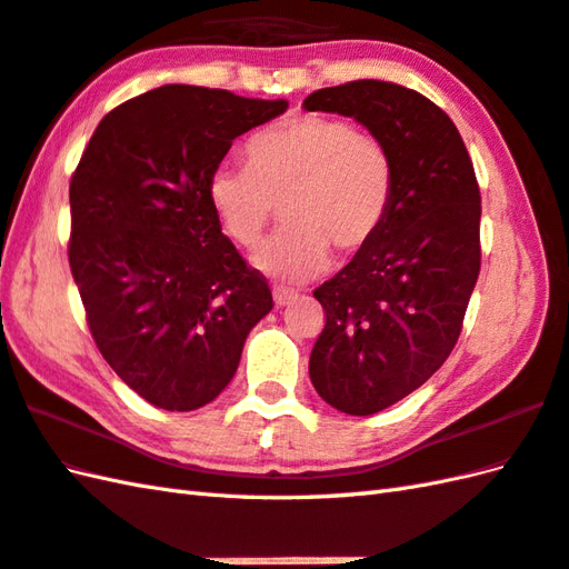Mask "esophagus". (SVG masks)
<instances>
[{"label":"esophagus","instance_id":"obj_1","mask_svg":"<svg viewBox=\"0 0 569 569\" xmlns=\"http://www.w3.org/2000/svg\"><path fill=\"white\" fill-rule=\"evenodd\" d=\"M293 298H296L293 291H286V288H273V300H276L278 308L293 303Z\"/></svg>","mask_w":569,"mask_h":569}]
</instances>
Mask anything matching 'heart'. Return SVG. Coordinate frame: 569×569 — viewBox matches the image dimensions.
Returning <instances> with one entry per match:
<instances>
[{
    "instance_id": "1",
    "label": "heart",
    "mask_w": 569,
    "mask_h": 569,
    "mask_svg": "<svg viewBox=\"0 0 569 569\" xmlns=\"http://www.w3.org/2000/svg\"><path fill=\"white\" fill-rule=\"evenodd\" d=\"M249 166L220 163L208 200L234 244L257 247L283 204L288 229L253 253L259 273L300 283L322 273L330 247L357 253L389 212L393 171L383 143L345 119L300 114L247 143Z\"/></svg>"
}]
</instances>
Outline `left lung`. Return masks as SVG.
<instances>
[{"label":"left lung","mask_w":569,"mask_h":569,"mask_svg":"<svg viewBox=\"0 0 569 569\" xmlns=\"http://www.w3.org/2000/svg\"><path fill=\"white\" fill-rule=\"evenodd\" d=\"M303 107L357 119L391 159L377 237L312 293L328 320L310 381L332 408L371 416L426 383L462 332L481 263L479 186L452 119L403 84L355 80Z\"/></svg>","instance_id":"obj_1"}]
</instances>
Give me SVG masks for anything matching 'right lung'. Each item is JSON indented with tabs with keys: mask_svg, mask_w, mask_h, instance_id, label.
I'll return each mask as SVG.
<instances>
[{
	"mask_svg": "<svg viewBox=\"0 0 569 569\" xmlns=\"http://www.w3.org/2000/svg\"><path fill=\"white\" fill-rule=\"evenodd\" d=\"M286 110L163 84L114 107L72 173L68 259L90 332L156 408L214 401L273 308L266 278L222 234L208 180L237 137Z\"/></svg>",
	"mask_w": 569,
	"mask_h": 569,
	"instance_id": "add662e5",
	"label": "right lung"
}]
</instances>
